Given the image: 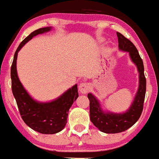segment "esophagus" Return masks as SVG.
<instances>
[{
    "label": "esophagus",
    "instance_id": "obj_1",
    "mask_svg": "<svg viewBox=\"0 0 159 159\" xmlns=\"http://www.w3.org/2000/svg\"><path fill=\"white\" fill-rule=\"evenodd\" d=\"M90 89H91V84L89 83H81V84H79V88H78V90L82 94H86L90 91Z\"/></svg>",
    "mask_w": 159,
    "mask_h": 159
}]
</instances>
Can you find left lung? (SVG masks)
I'll return each mask as SVG.
<instances>
[{"mask_svg": "<svg viewBox=\"0 0 159 159\" xmlns=\"http://www.w3.org/2000/svg\"><path fill=\"white\" fill-rule=\"evenodd\" d=\"M118 48L128 52L131 61L136 65L139 71V84L131 106L126 111L115 113L104 111L97 98L91 93L88 94L90 101V119L96 128L107 134L122 132L129 129L139 119L143 110L146 91V79L144 75V65L135 46L129 39L117 32Z\"/></svg>", "mask_w": 159, "mask_h": 159, "instance_id": "1", "label": "left lung"}]
</instances>
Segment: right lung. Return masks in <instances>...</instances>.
<instances>
[{"label": "right lung", "instance_id": "right-lung-1", "mask_svg": "<svg viewBox=\"0 0 159 159\" xmlns=\"http://www.w3.org/2000/svg\"><path fill=\"white\" fill-rule=\"evenodd\" d=\"M51 27L39 28L30 33L16 50L11 68V88L19 111L25 124L41 134H56L65 127L68 111L78 97V85L75 84L61 96L48 102L34 100L28 94L18 78L17 58L18 51L36 35L51 30Z\"/></svg>", "mask_w": 159, "mask_h": 159}]
</instances>
